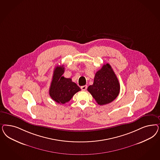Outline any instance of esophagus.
Wrapping results in <instances>:
<instances>
[{"mask_svg": "<svg viewBox=\"0 0 160 160\" xmlns=\"http://www.w3.org/2000/svg\"><path fill=\"white\" fill-rule=\"evenodd\" d=\"M81 89L83 90V91H85L86 89H87V85H83V86H82L81 87Z\"/></svg>", "mask_w": 160, "mask_h": 160, "instance_id": "obj_1", "label": "esophagus"}]
</instances>
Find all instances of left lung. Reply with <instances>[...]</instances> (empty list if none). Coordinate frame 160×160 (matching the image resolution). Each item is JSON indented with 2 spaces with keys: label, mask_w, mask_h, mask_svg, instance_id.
<instances>
[{
  "label": "left lung",
  "mask_w": 160,
  "mask_h": 160,
  "mask_svg": "<svg viewBox=\"0 0 160 160\" xmlns=\"http://www.w3.org/2000/svg\"><path fill=\"white\" fill-rule=\"evenodd\" d=\"M88 91L100 105L110 103L118 97L120 85L109 63L103 65L95 73L93 83L88 87Z\"/></svg>",
  "instance_id": "8db88e82"
}]
</instances>
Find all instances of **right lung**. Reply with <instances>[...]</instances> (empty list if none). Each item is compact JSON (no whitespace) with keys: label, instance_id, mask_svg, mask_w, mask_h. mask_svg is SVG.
Wrapping results in <instances>:
<instances>
[{"label":"right lung","instance_id":"right-lung-1","mask_svg":"<svg viewBox=\"0 0 160 160\" xmlns=\"http://www.w3.org/2000/svg\"><path fill=\"white\" fill-rule=\"evenodd\" d=\"M64 71L63 65L55 67L49 88V95L52 99L62 104L69 102L76 93L81 91V88L72 82L71 78L62 76Z\"/></svg>","mask_w":160,"mask_h":160}]
</instances>
